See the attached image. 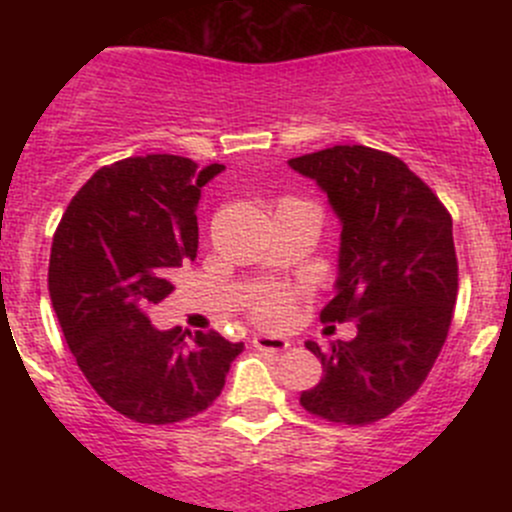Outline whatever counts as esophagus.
Segmentation results:
<instances>
[{"label": "esophagus", "instance_id": "34e87169", "mask_svg": "<svg viewBox=\"0 0 512 512\" xmlns=\"http://www.w3.org/2000/svg\"><path fill=\"white\" fill-rule=\"evenodd\" d=\"M252 344H255L260 352H272V354H280L285 352L289 347L287 339L282 337H275V334H255V339H252Z\"/></svg>", "mask_w": 512, "mask_h": 512}]
</instances>
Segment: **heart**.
<instances>
[{
	"mask_svg": "<svg viewBox=\"0 0 512 512\" xmlns=\"http://www.w3.org/2000/svg\"><path fill=\"white\" fill-rule=\"evenodd\" d=\"M297 292L285 287H267L252 302V317L262 324H282L292 317Z\"/></svg>",
	"mask_w": 512,
	"mask_h": 512,
	"instance_id": "b5f03b06",
	"label": "heart"
}]
</instances>
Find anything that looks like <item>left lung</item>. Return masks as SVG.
Returning a JSON list of instances; mask_svg holds the SVG:
<instances>
[{"label": "left lung", "mask_w": 512, "mask_h": 512, "mask_svg": "<svg viewBox=\"0 0 512 512\" xmlns=\"http://www.w3.org/2000/svg\"><path fill=\"white\" fill-rule=\"evenodd\" d=\"M327 193L342 223L334 297L322 322H356L352 342L322 352L324 376L302 391L309 414L366 426L394 414L436 364L458 294L453 220L404 160L334 146L289 160Z\"/></svg>", "instance_id": "obj_1"}]
</instances>
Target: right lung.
Segmentation results:
<instances>
[{
	"label": "right lung",
	"mask_w": 512,
	"mask_h": 512,
	"mask_svg": "<svg viewBox=\"0 0 512 512\" xmlns=\"http://www.w3.org/2000/svg\"><path fill=\"white\" fill-rule=\"evenodd\" d=\"M225 165L138 156L91 175L54 232L49 294L94 391L131 421L178 423L220 396L242 342L218 332H160L146 309L198 255L200 190Z\"/></svg>",
	"instance_id": "add662e5"
}]
</instances>
